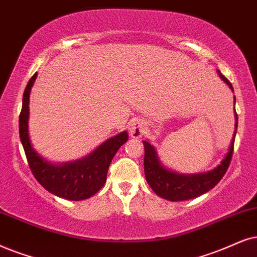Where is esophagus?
Wrapping results in <instances>:
<instances>
[{
	"label": "esophagus",
	"mask_w": 257,
	"mask_h": 257,
	"mask_svg": "<svg viewBox=\"0 0 257 257\" xmlns=\"http://www.w3.org/2000/svg\"><path fill=\"white\" fill-rule=\"evenodd\" d=\"M129 132H131V135L133 138L139 139L144 135L146 132V123L141 119H134L131 124V128H129Z\"/></svg>",
	"instance_id": "obj_1"
}]
</instances>
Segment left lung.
<instances>
[{"label": "left lung", "instance_id": "obj_1", "mask_svg": "<svg viewBox=\"0 0 257 257\" xmlns=\"http://www.w3.org/2000/svg\"><path fill=\"white\" fill-rule=\"evenodd\" d=\"M219 77L230 86L232 90L231 83L218 72ZM236 100V98H235ZM236 113V128H237V117ZM236 131L233 133V139L230 146L229 153L224 158L222 164L213 171L207 172V173H201L196 175H184L178 174L175 172L168 171L164 166H161L159 161L157 152L152 145H149L147 141H144L145 145V175L146 180L152 187L158 196L171 201H179L187 200L192 198L199 197L201 194L206 193L211 188H213L219 183L220 179L224 177L225 172L228 171L230 162L232 159L233 153V142H235Z\"/></svg>", "mask_w": 257, "mask_h": 257}]
</instances>
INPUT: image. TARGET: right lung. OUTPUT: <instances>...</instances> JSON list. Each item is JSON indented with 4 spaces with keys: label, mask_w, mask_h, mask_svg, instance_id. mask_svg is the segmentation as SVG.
<instances>
[{
    "label": "right lung",
    "mask_w": 257,
    "mask_h": 257,
    "mask_svg": "<svg viewBox=\"0 0 257 257\" xmlns=\"http://www.w3.org/2000/svg\"><path fill=\"white\" fill-rule=\"evenodd\" d=\"M37 73L28 80L22 98V109L19 117V132L26 158L34 178L48 192L70 200H83L93 196L106 181V173L112 158L119 147L126 142L128 134L121 133L99 146L89 157L70 164L56 166L41 157L32 147L28 136L29 92Z\"/></svg>",
    "instance_id": "obj_1"
}]
</instances>
